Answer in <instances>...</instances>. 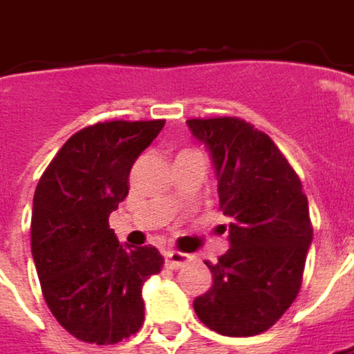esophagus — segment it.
Returning a JSON list of instances; mask_svg holds the SVG:
<instances>
[{
    "label": "esophagus",
    "instance_id": "esophagus-1",
    "mask_svg": "<svg viewBox=\"0 0 354 354\" xmlns=\"http://www.w3.org/2000/svg\"><path fill=\"white\" fill-rule=\"evenodd\" d=\"M163 255H165V263H167L171 269H179L185 263L191 261V255H189V253H181V251H175V249H167Z\"/></svg>",
    "mask_w": 354,
    "mask_h": 354
}]
</instances>
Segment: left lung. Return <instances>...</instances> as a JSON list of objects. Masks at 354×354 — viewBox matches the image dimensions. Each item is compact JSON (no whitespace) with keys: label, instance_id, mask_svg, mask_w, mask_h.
<instances>
[{"label":"left lung","instance_id":"obj_1","mask_svg":"<svg viewBox=\"0 0 354 354\" xmlns=\"http://www.w3.org/2000/svg\"><path fill=\"white\" fill-rule=\"evenodd\" d=\"M212 158L220 208L232 218L230 245L214 284L193 302L198 319L227 337L267 331L302 286L312 222L302 183L265 132L238 116L191 118Z\"/></svg>","mask_w":354,"mask_h":354}]
</instances>
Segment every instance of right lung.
Instances as JSON below:
<instances>
[{
  "label": "right lung",
  "mask_w": 354,
  "mask_h": 354,
  "mask_svg": "<svg viewBox=\"0 0 354 354\" xmlns=\"http://www.w3.org/2000/svg\"><path fill=\"white\" fill-rule=\"evenodd\" d=\"M165 120H106L75 132L42 173L30 249L42 296L68 333L115 345L144 324L142 286L163 267L151 245L128 248L109 216L128 194V175Z\"/></svg>",
  "instance_id": "right-lung-1"
}]
</instances>
